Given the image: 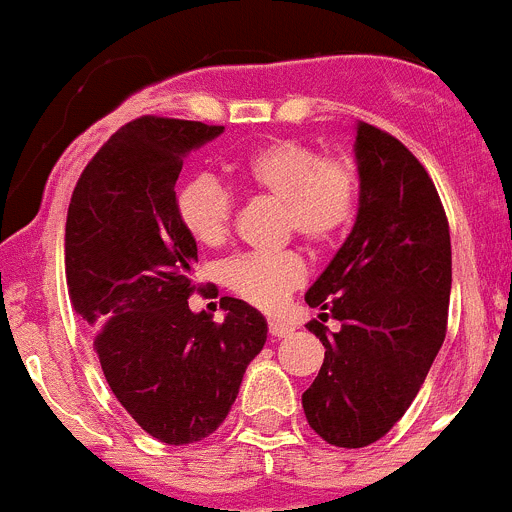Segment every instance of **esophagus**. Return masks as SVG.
Instances as JSON below:
<instances>
[{
  "label": "esophagus",
  "mask_w": 512,
  "mask_h": 512,
  "mask_svg": "<svg viewBox=\"0 0 512 512\" xmlns=\"http://www.w3.org/2000/svg\"><path fill=\"white\" fill-rule=\"evenodd\" d=\"M270 334L273 336H278V339H283V336H290L293 334V326L290 324H285V321H280V319H270Z\"/></svg>",
  "instance_id": "1"
}]
</instances>
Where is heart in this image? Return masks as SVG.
<instances>
[{
    "mask_svg": "<svg viewBox=\"0 0 512 512\" xmlns=\"http://www.w3.org/2000/svg\"><path fill=\"white\" fill-rule=\"evenodd\" d=\"M247 191L280 204V232L313 247H329L347 234L359 211L362 181L349 155L326 153L311 142L280 137L227 165ZM176 216L193 242L219 247L234 222V196L211 176H196L176 191ZM306 280L296 250L239 252L222 265V283L234 296L273 311Z\"/></svg>",
    "mask_w": 512,
    "mask_h": 512,
    "instance_id": "1",
    "label": "heart"
}]
</instances>
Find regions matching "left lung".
Wrapping results in <instances>:
<instances>
[{"label":"left lung","instance_id":"obj_1","mask_svg":"<svg viewBox=\"0 0 512 512\" xmlns=\"http://www.w3.org/2000/svg\"><path fill=\"white\" fill-rule=\"evenodd\" d=\"M357 222L306 303L324 365L303 393L308 426L359 449L382 439L421 390L446 336L451 239L434 181L416 155L375 124H357ZM339 332L323 326L328 316Z\"/></svg>","mask_w":512,"mask_h":512}]
</instances>
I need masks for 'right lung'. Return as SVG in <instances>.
Segmentation results:
<instances>
[{
  "label": "right lung",
  "instance_id": "obj_1",
  "mask_svg": "<svg viewBox=\"0 0 512 512\" xmlns=\"http://www.w3.org/2000/svg\"><path fill=\"white\" fill-rule=\"evenodd\" d=\"M219 124L140 117L89 160L66 219V280L94 326V352L122 408L163 444H196L222 426L267 339L262 313L222 298L224 321L193 313L199 250L176 216L188 150Z\"/></svg>",
  "mask_w": 512,
  "mask_h": 512
}]
</instances>
